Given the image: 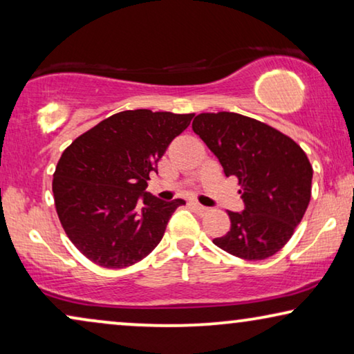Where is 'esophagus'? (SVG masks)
Returning a JSON list of instances; mask_svg holds the SVG:
<instances>
[{
	"instance_id": "1",
	"label": "esophagus",
	"mask_w": 354,
	"mask_h": 354,
	"mask_svg": "<svg viewBox=\"0 0 354 354\" xmlns=\"http://www.w3.org/2000/svg\"><path fill=\"white\" fill-rule=\"evenodd\" d=\"M190 206H192L193 209H195L196 212H200V214H205V212H207V207H205V206L200 205V203H196V201H192Z\"/></svg>"
}]
</instances>
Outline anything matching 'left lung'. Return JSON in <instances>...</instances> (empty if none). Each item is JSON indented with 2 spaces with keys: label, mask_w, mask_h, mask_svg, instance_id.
<instances>
[{
  "label": "left lung",
  "mask_w": 354,
  "mask_h": 354,
  "mask_svg": "<svg viewBox=\"0 0 354 354\" xmlns=\"http://www.w3.org/2000/svg\"><path fill=\"white\" fill-rule=\"evenodd\" d=\"M193 132L219 159L227 177L239 178L245 209L229 211L230 230L212 240L236 258L259 261L292 239L311 200L313 166L292 138L236 113H203Z\"/></svg>",
  "instance_id": "8db88e82"
}]
</instances>
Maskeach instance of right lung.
<instances>
[{
	"label": "right lung",
	"instance_id": "right-lung-1",
	"mask_svg": "<svg viewBox=\"0 0 354 354\" xmlns=\"http://www.w3.org/2000/svg\"><path fill=\"white\" fill-rule=\"evenodd\" d=\"M193 115L122 111L64 149L53 176L56 211L69 240L95 264L127 268L161 241L185 201L148 193L149 172Z\"/></svg>",
	"mask_w": 354,
	"mask_h": 354
}]
</instances>
